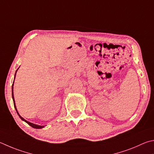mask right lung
<instances>
[{
  "instance_id": "1",
  "label": "right lung",
  "mask_w": 154,
  "mask_h": 154,
  "mask_svg": "<svg viewBox=\"0 0 154 154\" xmlns=\"http://www.w3.org/2000/svg\"><path fill=\"white\" fill-rule=\"evenodd\" d=\"M19 69V68H18ZM18 70V69H17ZM17 70L16 71V72H15V77H14V81H15V76H16V72H17ZM13 84H14V82H13V85H12V98H13V104H14V107H15V110H16V111H17V114L19 115V118H20L22 121H25L26 122V123H27L28 124L29 126H31V127H33V128H44V126H41V125H35V124H33V123H32V122H29V121H26V119H24L23 117L22 116H20V114H19V112H18V111H17V107H16V105H15V99H14V95H13Z\"/></svg>"
}]
</instances>
